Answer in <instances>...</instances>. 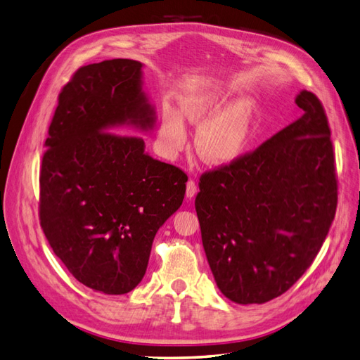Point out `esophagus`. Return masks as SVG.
<instances>
[{"label": "esophagus", "mask_w": 360, "mask_h": 360, "mask_svg": "<svg viewBox=\"0 0 360 360\" xmlns=\"http://www.w3.org/2000/svg\"><path fill=\"white\" fill-rule=\"evenodd\" d=\"M198 193V187H196V184H195V181H188L187 182V188H186V196L188 198V199H191V198H195V195Z\"/></svg>", "instance_id": "esophagus-1"}]
</instances>
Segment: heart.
Segmentation results:
<instances>
[{"instance_id": "1", "label": "heart", "mask_w": 360, "mask_h": 360, "mask_svg": "<svg viewBox=\"0 0 360 360\" xmlns=\"http://www.w3.org/2000/svg\"><path fill=\"white\" fill-rule=\"evenodd\" d=\"M230 94L224 89L188 90L182 94L178 110L164 105L160 120V141L165 156H178L188 142V124L199 127L195 138L198 156L208 165L224 167L244 153L257 120L253 99L240 98L227 105Z\"/></svg>"}]
</instances>
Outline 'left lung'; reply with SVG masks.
Here are the masks:
<instances>
[{"mask_svg":"<svg viewBox=\"0 0 360 360\" xmlns=\"http://www.w3.org/2000/svg\"><path fill=\"white\" fill-rule=\"evenodd\" d=\"M302 116L255 152L200 176L195 207L208 265L221 293L264 304L314 261L338 205L327 116L300 90Z\"/></svg>","mask_w":360,"mask_h":360,"instance_id":"left-lung-1","label":"left lung"}]
</instances>
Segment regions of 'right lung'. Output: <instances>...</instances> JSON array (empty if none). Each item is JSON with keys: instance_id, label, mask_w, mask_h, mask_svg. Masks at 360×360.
<instances>
[{"instance_id": "right-lung-1", "label": "right lung", "mask_w": 360, "mask_h": 360, "mask_svg": "<svg viewBox=\"0 0 360 360\" xmlns=\"http://www.w3.org/2000/svg\"><path fill=\"white\" fill-rule=\"evenodd\" d=\"M142 67L120 58L73 75L58 98L39 173L50 247L75 279L104 295H125L142 281L158 230L186 195L187 174L130 136L156 124Z\"/></svg>"}]
</instances>
